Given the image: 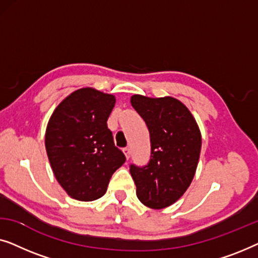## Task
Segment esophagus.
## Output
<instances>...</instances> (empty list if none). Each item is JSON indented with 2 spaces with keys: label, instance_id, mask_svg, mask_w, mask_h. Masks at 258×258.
Instances as JSON below:
<instances>
[{
  "label": "esophagus",
  "instance_id": "34e87169",
  "mask_svg": "<svg viewBox=\"0 0 258 258\" xmlns=\"http://www.w3.org/2000/svg\"><path fill=\"white\" fill-rule=\"evenodd\" d=\"M123 154L125 155L126 160H129V157H130V149H129V148H124V149H123Z\"/></svg>",
  "mask_w": 258,
  "mask_h": 258
}]
</instances>
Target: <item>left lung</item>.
<instances>
[{
    "label": "left lung",
    "mask_w": 258,
    "mask_h": 258,
    "mask_svg": "<svg viewBox=\"0 0 258 258\" xmlns=\"http://www.w3.org/2000/svg\"><path fill=\"white\" fill-rule=\"evenodd\" d=\"M130 102L147 123L151 142L148 165L130 167L136 195L150 209H164L181 199L195 176L202 147L199 124L171 96L133 95Z\"/></svg>",
    "instance_id": "left-lung-1"
}]
</instances>
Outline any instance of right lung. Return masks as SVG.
I'll use <instances>...</instances> for the list:
<instances>
[{
    "label": "right lung",
    "mask_w": 258,
    "mask_h": 258,
    "mask_svg": "<svg viewBox=\"0 0 258 258\" xmlns=\"http://www.w3.org/2000/svg\"><path fill=\"white\" fill-rule=\"evenodd\" d=\"M116 97L81 88L55 108L45 129V150L59 185L74 200L89 202L107 191L125 162L107 121Z\"/></svg>",
    "instance_id": "obj_1"
}]
</instances>
